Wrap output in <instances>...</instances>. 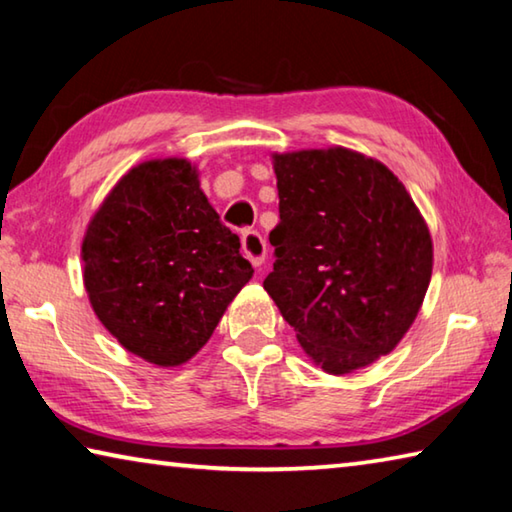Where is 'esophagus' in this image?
<instances>
[{"mask_svg":"<svg viewBox=\"0 0 512 512\" xmlns=\"http://www.w3.org/2000/svg\"><path fill=\"white\" fill-rule=\"evenodd\" d=\"M241 253H244L250 264L253 266H262L266 262V241L264 237L259 235L255 230H246L244 235H241Z\"/></svg>","mask_w":512,"mask_h":512,"instance_id":"1","label":"esophagus"}]
</instances>
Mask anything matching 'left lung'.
I'll return each mask as SVG.
<instances>
[{
	"mask_svg": "<svg viewBox=\"0 0 512 512\" xmlns=\"http://www.w3.org/2000/svg\"><path fill=\"white\" fill-rule=\"evenodd\" d=\"M280 223L264 289L307 357L348 375L393 352L427 296L433 241L402 180L345 146L271 153Z\"/></svg>",
	"mask_w": 512,
	"mask_h": 512,
	"instance_id": "obj_1",
	"label": "left lung"
}]
</instances>
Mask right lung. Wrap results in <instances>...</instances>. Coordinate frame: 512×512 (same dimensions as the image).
<instances>
[{
	"label": "right lung",
	"instance_id": "1",
	"mask_svg": "<svg viewBox=\"0 0 512 512\" xmlns=\"http://www.w3.org/2000/svg\"><path fill=\"white\" fill-rule=\"evenodd\" d=\"M187 158L135 164L85 228L83 284L101 325L135 357L183 366L253 277Z\"/></svg>",
	"mask_w": 512,
	"mask_h": 512
}]
</instances>
